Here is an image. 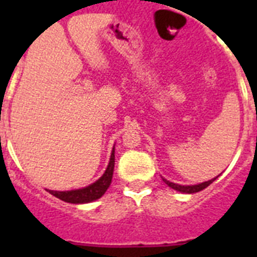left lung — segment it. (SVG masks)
I'll use <instances>...</instances> for the list:
<instances>
[{
	"label": "left lung",
	"mask_w": 257,
	"mask_h": 257,
	"mask_svg": "<svg viewBox=\"0 0 257 257\" xmlns=\"http://www.w3.org/2000/svg\"><path fill=\"white\" fill-rule=\"evenodd\" d=\"M215 180H216V177L215 179L209 180V181H204V183H201V184H197V185H180V184L171 183V181H168V180H165V179H163V181H164V183L167 184L168 187L173 188L175 191L183 192V193H196V192L203 191L204 188H207L208 185L213 183Z\"/></svg>",
	"instance_id": "1"
}]
</instances>
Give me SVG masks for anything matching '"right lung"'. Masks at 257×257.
<instances>
[{"mask_svg": "<svg viewBox=\"0 0 257 257\" xmlns=\"http://www.w3.org/2000/svg\"><path fill=\"white\" fill-rule=\"evenodd\" d=\"M113 169H114V147H113L112 155H110V160H109L108 168L105 173L101 176L100 179L97 180L96 183L90 184L88 187L81 188V189H73V191H49L53 196L57 199L66 201V203L72 204H84L90 203L94 200L100 199L101 196L104 195L106 189L109 188L112 183L113 177Z\"/></svg>", "mask_w": 257, "mask_h": 257, "instance_id": "add662e5", "label": "right lung"}]
</instances>
